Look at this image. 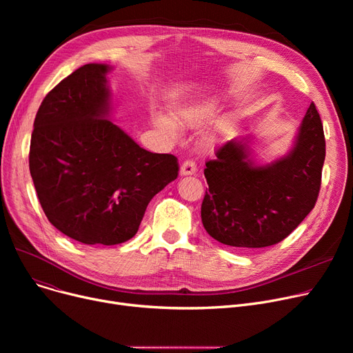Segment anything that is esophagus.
I'll list each match as a JSON object with an SVG mask.
<instances>
[{"label": "esophagus", "mask_w": 353, "mask_h": 353, "mask_svg": "<svg viewBox=\"0 0 353 353\" xmlns=\"http://www.w3.org/2000/svg\"><path fill=\"white\" fill-rule=\"evenodd\" d=\"M196 172H197V169H196V164L193 160H186L180 167L181 176H192V174H196Z\"/></svg>", "instance_id": "obj_1"}]
</instances>
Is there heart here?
Here are the masks:
<instances>
[{"label":"heart","instance_id":"heart-1","mask_svg":"<svg viewBox=\"0 0 353 353\" xmlns=\"http://www.w3.org/2000/svg\"><path fill=\"white\" fill-rule=\"evenodd\" d=\"M219 108V97L216 96H200L183 101L174 107L173 117L169 114H156L153 117L154 125L172 139L179 134V125L194 128L205 124ZM233 127V120L230 117H223L219 120L216 132L219 134L229 133Z\"/></svg>","mask_w":353,"mask_h":353}]
</instances>
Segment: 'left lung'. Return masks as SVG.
I'll use <instances>...</instances> for the list:
<instances>
[{
	"label": "left lung",
	"instance_id": "8db88e82",
	"mask_svg": "<svg viewBox=\"0 0 353 353\" xmlns=\"http://www.w3.org/2000/svg\"><path fill=\"white\" fill-rule=\"evenodd\" d=\"M249 143L228 141L206 163L201 221L220 243L266 248L288 237L318 200L326 154L321 116L312 103L292 150L269 164H254Z\"/></svg>",
	"mask_w": 353,
	"mask_h": 353
}]
</instances>
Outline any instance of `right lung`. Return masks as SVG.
<instances>
[{"label":"right lung","instance_id":"obj_1","mask_svg":"<svg viewBox=\"0 0 353 353\" xmlns=\"http://www.w3.org/2000/svg\"><path fill=\"white\" fill-rule=\"evenodd\" d=\"M105 64H85L55 85L34 120L30 173L50 223L84 245L132 239L150 200L177 179L173 154L141 148L107 120Z\"/></svg>","mask_w":353,"mask_h":353}]
</instances>
